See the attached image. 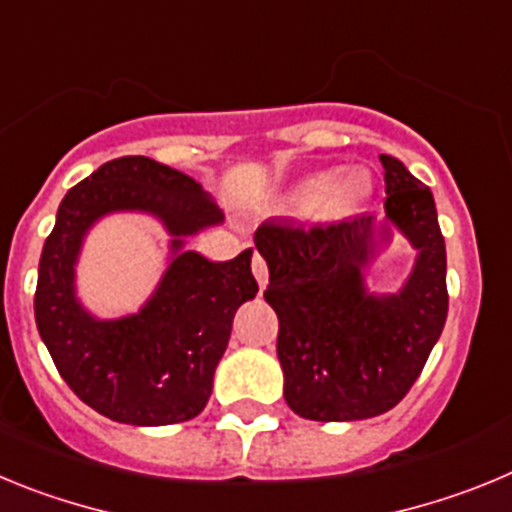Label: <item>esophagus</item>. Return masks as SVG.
Here are the masks:
<instances>
[{
    "instance_id": "esophagus-1",
    "label": "esophagus",
    "mask_w": 512,
    "mask_h": 512,
    "mask_svg": "<svg viewBox=\"0 0 512 512\" xmlns=\"http://www.w3.org/2000/svg\"><path fill=\"white\" fill-rule=\"evenodd\" d=\"M252 273H255V278H257V283H260V288H265L267 278H270V273H267V262H265V257L260 255V252H255V255H252Z\"/></svg>"
}]
</instances>
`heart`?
<instances>
[{
  "label": "heart",
  "instance_id": "heart-1",
  "mask_svg": "<svg viewBox=\"0 0 512 512\" xmlns=\"http://www.w3.org/2000/svg\"><path fill=\"white\" fill-rule=\"evenodd\" d=\"M370 193V178L362 170H339V173H316L306 178L293 193V204L311 209L319 216L349 214Z\"/></svg>",
  "mask_w": 512,
  "mask_h": 512
}]
</instances>
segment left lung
<instances>
[{"mask_svg":"<svg viewBox=\"0 0 512 512\" xmlns=\"http://www.w3.org/2000/svg\"><path fill=\"white\" fill-rule=\"evenodd\" d=\"M385 168V219L303 229L267 219L255 247L267 262L265 301L278 313V359L290 411L311 421H362L390 411L421 375L449 311L446 247L434 196L398 158ZM388 223L419 252L398 294L375 297L364 270Z\"/></svg>","mask_w":512,"mask_h":512,"instance_id":"1","label":"left lung"}]
</instances>
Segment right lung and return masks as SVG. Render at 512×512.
I'll use <instances>...</instances> for the list:
<instances>
[{"instance_id": "right-lung-1", "label": "right lung", "mask_w": 512, "mask_h": 512, "mask_svg": "<svg viewBox=\"0 0 512 512\" xmlns=\"http://www.w3.org/2000/svg\"><path fill=\"white\" fill-rule=\"evenodd\" d=\"M114 210L158 215L174 237L171 265L140 312L96 320L75 298V262L85 232ZM222 222L201 183L145 155L109 160L66 193L40 255L35 321L68 388L96 413L168 426L204 411L234 313L257 293L252 250L227 262L183 250Z\"/></svg>"}]
</instances>
